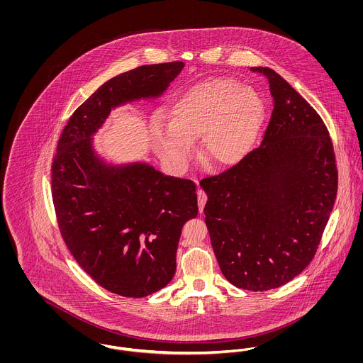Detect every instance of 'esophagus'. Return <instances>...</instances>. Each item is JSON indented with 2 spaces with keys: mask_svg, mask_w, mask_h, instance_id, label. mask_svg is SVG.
<instances>
[{
  "mask_svg": "<svg viewBox=\"0 0 363 363\" xmlns=\"http://www.w3.org/2000/svg\"><path fill=\"white\" fill-rule=\"evenodd\" d=\"M197 201H199V211H200V213H203L206 203H207V194L203 190L197 191Z\"/></svg>",
  "mask_w": 363,
  "mask_h": 363,
  "instance_id": "obj_1",
  "label": "esophagus"
}]
</instances>
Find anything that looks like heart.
Listing matches in <instances>:
<instances>
[{"mask_svg":"<svg viewBox=\"0 0 363 363\" xmlns=\"http://www.w3.org/2000/svg\"><path fill=\"white\" fill-rule=\"evenodd\" d=\"M265 118L259 94L233 79H209L184 91L170 121L156 116L151 136L159 156L177 172L189 166L194 141L203 138V156L215 169L240 164L252 151Z\"/></svg>","mask_w":363,"mask_h":363,"instance_id":"1","label":"heart"}]
</instances>
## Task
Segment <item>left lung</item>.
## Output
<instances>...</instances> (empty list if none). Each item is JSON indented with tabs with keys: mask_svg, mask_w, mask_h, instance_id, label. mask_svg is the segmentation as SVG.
<instances>
[{
	"mask_svg": "<svg viewBox=\"0 0 363 363\" xmlns=\"http://www.w3.org/2000/svg\"><path fill=\"white\" fill-rule=\"evenodd\" d=\"M267 76L274 111L259 148L225 173L204 178L206 225L225 279L267 291L311 262L337 193L328 129L280 74Z\"/></svg>",
	"mask_w": 363,
	"mask_h": 363,
	"instance_id": "8db88e82",
	"label": "left lung"
}]
</instances>
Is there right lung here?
I'll use <instances>...</instances> for the list:
<instances>
[{"label":"right lung","mask_w":363,"mask_h":363,"mask_svg":"<svg viewBox=\"0 0 363 363\" xmlns=\"http://www.w3.org/2000/svg\"><path fill=\"white\" fill-rule=\"evenodd\" d=\"M184 67L144 65L110 79L72 114L57 144L52 194L61 235L86 274L121 296L143 298L172 281L182 227L199 213L196 185L143 162L106 163L92 136L113 108L159 98Z\"/></svg>","instance_id":"add662e5"}]
</instances>
